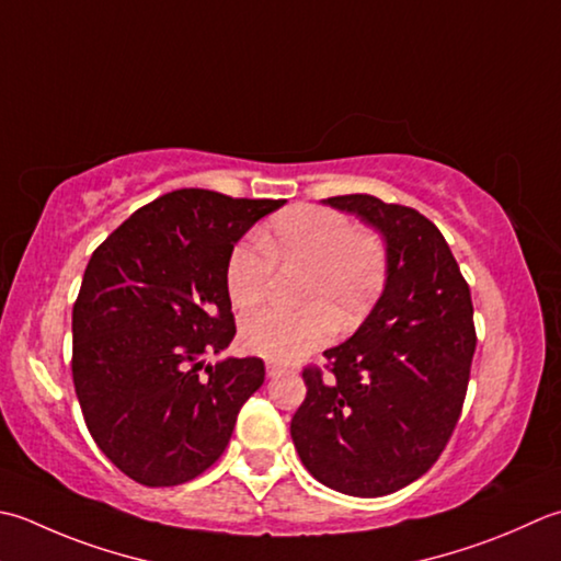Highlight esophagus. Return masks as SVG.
<instances>
[{
	"instance_id": "esophagus-1",
	"label": "esophagus",
	"mask_w": 561,
	"mask_h": 561,
	"mask_svg": "<svg viewBox=\"0 0 561 561\" xmlns=\"http://www.w3.org/2000/svg\"><path fill=\"white\" fill-rule=\"evenodd\" d=\"M289 369H291V367L284 365V362H274V359L267 362V375H270V377H277V375H282V371H289Z\"/></svg>"
}]
</instances>
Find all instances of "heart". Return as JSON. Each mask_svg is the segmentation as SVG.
<instances>
[{"label":"heart","instance_id":"obj_1","mask_svg":"<svg viewBox=\"0 0 561 561\" xmlns=\"http://www.w3.org/2000/svg\"><path fill=\"white\" fill-rule=\"evenodd\" d=\"M257 240L230 250L226 289L238 309H250L270 291L274 265L301 270L299 311L257 309L243 318L240 337L252 353L274 362L299 359L355 328L379 296L389 272L387 245L369 228H355L331 206L304 204L279 214Z\"/></svg>","mask_w":561,"mask_h":561}]
</instances>
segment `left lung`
<instances>
[{
	"label": "left lung",
	"instance_id": "obj_1",
	"mask_svg": "<svg viewBox=\"0 0 561 561\" xmlns=\"http://www.w3.org/2000/svg\"><path fill=\"white\" fill-rule=\"evenodd\" d=\"M387 238V287L367 321L304 367L291 419L304 467L340 493L377 499L423 477L453 437L477 350L469 284L431 218L371 194L331 196Z\"/></svg>",
	"mask_w": 561,
	"mask_h": 561
}]
</instances>
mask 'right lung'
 <instances>
[{
  "label": "right lung",
  "instance_id": "right-lung-1",
  "mask_svg": "<svg viewBox=\"0 0 561 561\" xmlns=\"http://www.w3.org/2000/svg\"><path fill=\"white\" fill-rule=\"evenodd\" d=\"M282 204L174 190L92 252L72 306V381L94 443L138 484L204 474L265 381L260 357L204 367V355L236 335L230 250Z\"/></svg>",
  "mask_w": 561,
  "mask_h": 561
}]
</instances>
